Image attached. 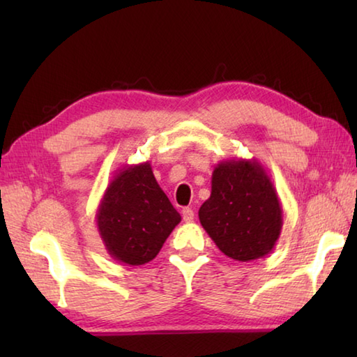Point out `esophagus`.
<instances>
[{
    "instance_id": "obj_1",
    "label": "esophagus",
    "mask_w": 357,
    "mask_h": 357,
    "mask_svg": "<svg viewBox=\"0 0 357 357\" xmlns=\"http://www.w3.org/2000/svg\"><path fill=\"white\" fill-rule=\"evenodd\" d=\"M183 220L184 222H192L193 220V217H195V213H193V209L192 208H184L183 209Z\"/></svg>"
}]
</instances>
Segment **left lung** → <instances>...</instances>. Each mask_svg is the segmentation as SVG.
<instances>
[{
	"instance_id": "1",
	"label": "left lung",
	"mask_w": 357,
	"mask_h": 357,
	"mask_svg": "<svg viewBox=\"0 0 357 357\" xmlns=\"http://www.w3.org/2000/svg\"><path fill=\"white\" fill-rule=\"evenodd\" d=\"M198 217L220 252L236 261L271 253L283 225L279 195L257 159L220 160Z\"/></svg>"
}]
</instances>
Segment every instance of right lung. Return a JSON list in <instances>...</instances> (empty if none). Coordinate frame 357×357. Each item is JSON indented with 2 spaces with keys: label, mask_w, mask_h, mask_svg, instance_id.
Instances as JSON below:
<instances>
[{
  "label": "right lung",
  "mask_w": 357,
  "mask_h": 357,
  "mask_svg": "<svg viewBox=\"0 0 357 357\" xmlns=\"http://www.w3.org/2000/svg\"><path fill=\"white\" fill-rule=\"evenodd\" d=\"M179 222L181 215L157 184L149 162L119 168L96 213L108 255L129 266L154 259Z\"/></svg>",
  "instance_id": "add662e5"
}]
</instances>
